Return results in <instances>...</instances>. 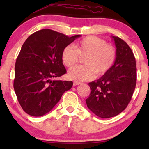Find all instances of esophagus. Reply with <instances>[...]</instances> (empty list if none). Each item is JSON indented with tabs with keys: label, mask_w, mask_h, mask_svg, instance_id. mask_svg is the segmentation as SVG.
<instances>
[{
	"label": "esophagus",
	"mask_w": 149,
	"mask_h": 149,
	"mask_svg": "<svg viewBox=\"0 0 149 149\" xmlns=\"http://www.w3.org/2000/svg\"><path fill=\"white\" fill-rule=\"evenodd\" d=\"M79 84H81V83L78 82V81H74V83H73V85H74V86H76V85Z\"/></svg>",
	"instance_id": "34e87169"
}]
</instances>
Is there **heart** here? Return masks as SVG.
Masks as SVG:
<instances>
[{"instance_id": "obj_1", "label": "heart", "mask_w": 149, "mask_h": 149, "mask_svg": "<svg viewBox=\"0 0 149 149\" xmlns=\"http://www.w3.org/2000/svg\"><path fill=\"white\" fill-rule=\"evenodd\" d=\"M74 47L68 45L63 49L61 60L68 68L75 66L79 56H85L84 66L74 67L68 76L77 81H89L95 77H102L111 70L117 59V49L113 45L95 36H89L76 42Z\"/></svg>"}]
</instances>
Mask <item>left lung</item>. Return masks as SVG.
Here are the masks:
<instances>
[{
	"instance_id": "left-lung-1",
	"label": "left lung",
	"mask_w": 149,
	"mask_h": 149,
	"mask_svg": "<svg viewBox=\"0 0 149 149\" xmlns=\"http://www.w3.org/2000/svg\"><path fill=\"white\" fill-rule=\"evenodd\" d=\"M117 49L115 63L107 74L88 83L91 93L85 100L90 111L101 118L115 117L127 107L136 85L135 57L129 45L111 36Z\"/></svg>"
}]
</instances>
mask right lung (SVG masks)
<instances>
[{"label": "right lung", "mask_w": 149, "mask_h": 149, "mask_svg": "<svg viewBox=\"0 0 149 149\" xmlns=\"http://www.w3.org/2000/svg\"><path fill=\"white\" fill-rule=\"evenodd\" d=\"M80 36L69 37L54 30L42 29L24 42L16 60L13 87L19 104L28 115H45L72 87V81L52 79L66 74L61 54Z\"/></svg>", "instance_id": "add662e5"}]
</instances>
